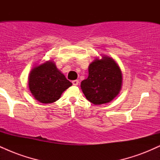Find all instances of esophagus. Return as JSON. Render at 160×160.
Returning a JSON list of instances; mask_svg holds the SVG:
<instances>
[{
  "mask_svg": "<svg viewBox=\"0 0 160 160\" xmlns=\"http://www.w3.org/2000/svg\"><path fill=\"white\" fill-rule=\"evenodd\" d=\"M72 83H73V85H74V86H78V84H79V81H78V80H73V81H72Z\"/></svg>",
  "mask_w": 160,
  "mask_h": 160,
  "instance_id": "1",
  "label": "esophagus"
}]
</instances>
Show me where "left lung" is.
Returning <instances> with one entry per match:
<instances>
[{
	"instance_id": "obj_1",
	"label": "left lung",
	"mask_w": 160,
	"mask_h": 160,
	"mask_svg": "<svg viewBox=\"0 0 160 160\" xmlns=\"http://www.w3.org/2000/svg\"><path fill=\"white\" fill-rule=\"evenodd\" d=\"M122 72L113 58L107 56L95 58L89 66V76L80 84L86 99L94 104L111 102L120 92Z\"/></svg>"
}]
</instances>
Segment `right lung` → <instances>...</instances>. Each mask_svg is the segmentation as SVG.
I'll use <instances>...</instances> for the list:
<instances>
[{"instance_id":"1","label":"right lung","mask_w":160,"mask_h":160,"mask_svg":"<svg viewBox=\"0 0 160 160\" xmlns=\"http://www.w3.org/2000/svg\"><path fill=\"white\" fill-rule=\"evenodd\" d=\"M71 85L52 61L35 66L29 74V89L34 98L43 104L58 100L62 92Z\"/></svg>"}]
</instances>
